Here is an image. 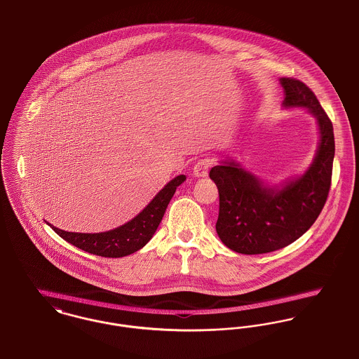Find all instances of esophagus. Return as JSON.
Segmentation results:
<instances>
[{
	"label": "esophagus",
	"instance_id": "1",
	"mask_svg": "<svg viewBox=\"0 0 359 359\" xmlns=\"http://www.w3.org/2000/svg\"><path fill=\"white\" fill-rule=\"evenodd\" d=\"M212 166V161L209 158H203L199 160L195 165H194V175L196 177H206L209 173V169Z\"/></svg>",
	"mask_w": 359,
	"mask_h": 359
}]
</instances>
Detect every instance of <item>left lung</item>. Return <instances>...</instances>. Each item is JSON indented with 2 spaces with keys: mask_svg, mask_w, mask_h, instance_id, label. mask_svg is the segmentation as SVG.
Segmentation results:
<instances>
[{
  "mask_svg": "<svg viewBox=\"0 0 359 359\" xmlns=\"http://www.w3.org/2000/svg\"><path fill=\"white\" fill-rule=\"evenodd\" d=\"M285 108L302 107L316 116L320 144L304 176L281 189L264 186L239 164L222 163L210 169L220 196L216 231L221 242L241 254H264L301 238L320 216L331 189L334 137L331 118L304 82L281 78Z\"/></svg>",
  "mask_w": 359,
  "mask_h": 359,
  "instance_id": "1",
  "label": "left lung"
}]
</instances>
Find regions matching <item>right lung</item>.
I'll return each instance as SVG.
<instances>
[{
	"label": "right lung",
	"mask_w": 359,
	"mask_h": 359,
	"mask_svg": "<svg viewBox=\"0 0 359 359\" xmlns=\"http://www.w3.org/2000/svg\"><path fill=\"white\" fill-rule=\"evenodd\" d=\"M186 180L184 175L176 176L165 187L157 194L153 201L139 213L137 217L127 224L101 233H79L67 232L49 224L55 233L68 243L82 248L90 254L105 258H120L130 255L143 248L154 235L164 217L169 201L176 189Z\"/></svg>",
	"instance_id": "1"
}]
</instances>
